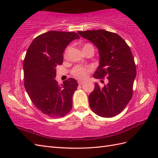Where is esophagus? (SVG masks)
Masks as SVG:
<instances>
[{"label": "esophagus", "mask_w": 158, "mask_h": 158, "mask_svg": "<svg viewBox=\"0 0 158 158\" xmlns=\"http://www.w3.org/2000/svg\"><path fill=\"white\" fill-rule=\"evenodd\" d=\"M78 83H79V85H82L83 83V81H81V80H79Z\"/></svg>", "instance_id": "34e87169"}]
</instances>
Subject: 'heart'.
I'll return each mask as SVG.
<instances>
[{
  "instance_id": "b5f03b06",
  "label": "heart",
  "mask_w": 158,
  "mask_h": 158,
  "mask_svg": "<svg viewBox=\"0 0 158 158\" xmlns=\"http://www.w3.org/2000/svg\"><path fill=\"white\" fill-rule=\"evenodd\" d=\"M90 45H91L90 44H85L84 47H83V48H85L87 46H90ZM68 52H69V48H66L64 51V56L65 58L67 56ZM90 70H91V69L89 68H88V67L79 65L74 67L73 69L72 70V74L74 77H76V78H78L80 79H84L87 77H88V75L89 72H90Z\"/></svg>"
}]
</instances>
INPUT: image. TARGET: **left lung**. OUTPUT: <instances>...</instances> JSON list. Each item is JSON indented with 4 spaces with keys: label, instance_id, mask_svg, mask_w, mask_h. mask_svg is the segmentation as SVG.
Listing matches in <instances>:
<instances>
[{
    "label": "left lung",
    "instance_id": "8db88e82",
    "mask_svg": "<svg viewBox=\"0 0 158 158\" xmlns=\"http://www.w3.org/2000/svg\"><path fill=\"white\" fill-rule=\"evenodd\" d=\"M77 32L98 49L100 64L94 77L108 79L102 88L95 83L94 89L89 96L90 108L98 116L115 117L125 109L132 97L136 75L132 53L126 41L116 33L105 30Z\"/></svg>",
    "mask_w": 158,
    "mask_h": 158
}]
</instances>
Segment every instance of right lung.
I'll return each instance as SVG.
<instances>
[{
	"mask_svg": "<svg viewBox=\"0 0 158 158\" xmlns=\"http://www.w3.org/2000/svg\"><path fill=\"white\" fill-rule=\"evenodd\" d=\"M74 32L49 31L33 40L23 63L24 87L32 102L50 117H62L73 106V96L79 84L69 78L59 85L56 66L63 62V52L73 40Z\"/></svg>",
	"mask_w": 158,
	"mask_h": 158,
	"instance_id": "obj_1",
	"label": "right lung"
}]
</instances>
